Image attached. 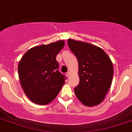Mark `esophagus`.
<instances>
[{
	"mask_svg": "<svg viewBox=\"0 0 132 132\" xmlns=\"http://www.w3.org/2000/svg\"><path fill=\"white\" fill-rule=\"evenodd\" d=\"M65 75H66V76H67V77H69V76H70V72L68 71V72H67V73H65Z\"/></svg>",
	"mask_w": 132,
	"mask_h": 132,
	"instance_id": "obj_1",
	"label": "esophagus"
}]
</instances>
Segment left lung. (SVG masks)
<instances>
[{
  "mask_svg": "<svg viewBox=\"0 0 132 132\" xmlns=\"http://www.w3.org/2000/svg\"><path fill=\"white\" fill-rule=\"evenodd\" d=\"M70 50L78 61L79 83L74 88L75 95L83 105L95 106L102 102L111 86L113 64L100 47L68 39Z\"/></svg>",
  "mask_w": 132,
  "mask_h": 132,
  "instance_id": "left-lung-1",
  "label": "left lung"
}]
</instances>
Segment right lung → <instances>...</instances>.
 Masks as SVG:
<instances>
[{
    "label": "right lung",
    "mask_w": 132,
    "mask_h": 132,
    "mask_svg": "<svg viewBox=\"0 0 132 132\" xmlns=\"http://www.w3.org/2000/svg\"><path fill=\"white\" fill-rule=\"evenodd\" d=\"M65 42L58 40L49 45L34 47L19 61L20 83L26 95L34 103L47 105L57 97L64 85L65 77L58 71L56 56Z\"/></svg>",
    "instance_id": "1"
}]
</instances>
